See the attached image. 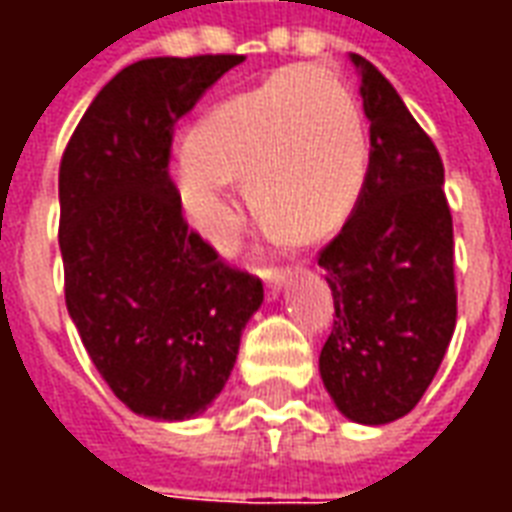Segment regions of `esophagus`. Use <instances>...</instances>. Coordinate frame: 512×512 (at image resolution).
Returning a JSON list of instances; mask_svg holds the SVG:
<instances>
[{
	"label": "esophagus",
	"instance_id": "34e87169",
	"mask_svg": "<svg viewBox=\"0 0 512 512\" xmlns=\"http://www.w3.org/2000/svg\"><path fill=\"white\" fill-rule=\"evenodd\" d=\"M293 274L290 268H263V279H266V288L268 293H277L285 282H288V277Z\"/></svg>",
	"mask_w": 512,
	"mask_h": 512
}]
</instances>
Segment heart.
<instances>
[{
    "instance_id": "b5f03b06",
    "label": "heart",
    "mask_w": 512,
    "mask_h": 512,
    "mask_svg": "<svg viewBox=\"0 0 512 512\" xmlns=\"http://www.w3.org/2000/svg\"><path fill=\"white\" fill-rule=\"evenodd\" d=\"M169 172L186 219L216 246L238 233L230 178L241 175L263 222L315 238L354 208L365 186V117L334 73L288 65L211 106Z\"/></svg>"
}]
</instances>
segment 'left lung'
I'll return each mask as SVG.
<instances>
[{
    "instance_id": "obj_1",
    "label": "left lung",
    "mask_w": 512,
    "mask_h": 512,
    "mask_svg": "<svg viewBox=\"0 0 512 512\" xmlns=\"http://www.w3.org/2000/svg\"><path fill=\"white\" fill-rule=\"evenodd\" d=\"M362 71L370 164L351 219L318 252L334 296L321 378L362 425L406 417L430 386L458 318L452 213L433 139L373 62Z\"/></svg>"
}]
</instances>
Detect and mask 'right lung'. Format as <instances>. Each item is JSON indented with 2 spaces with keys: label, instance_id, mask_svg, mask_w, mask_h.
<instances>
[{
  "label": "right lung",
  "instance_id": "obj_1",
  "mask_svg": "<svg viewBox=\"0 0 512 512\" xmlns=\"http://www.w3.org/2000/svg\"><path fill=\"white\" fill-rule=\"evenodd\" d=\"M241 54L153 57L95 95L60 161L65 304L131 411L200 414L222 392L263 282L183 219L169 178L180 117Z\"/></svg>",
  "mask_w": 512,
  "mask_h": 512
}]
</instances>
